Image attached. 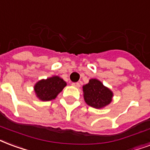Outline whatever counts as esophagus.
Wrapping results in <instances>:
<instances>
[{"instance_id": "1", "label": "esophagus", "mask_w": 150, "mask_h": 150, "mask_svg": "<svg viewBox=\"0 0 150 150\" xmlns=\"http://www.w3.org/2000/svg\"><path fill=\"white\" fill-rule=\"evenodd\" d=\"M71 85L73 86H75V87H77V88H79V87L80 86V84H79V83H72Z\"/></svg>"}]
</instances>
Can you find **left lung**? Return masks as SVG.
Returning a JSON list of instances; mask_svg holds the SVG:
<instances>
[{"instance_id":"1","label":"left lung","mask_w":150,"mask_h":150,"mask_svg":"<svg viewBox=\"0 0 150 150\" xmlns=\"http://www.w3.org/2000/svg\"><path fill=\"white\" fill-rule=\"evenodd\" d=\"M85 103L95 109H102L112 102L113 91L104 86L97 79H91L88 83L83 86Z\"/></svg>"}]
</instances>
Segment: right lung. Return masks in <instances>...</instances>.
Masks as SVG:
<instances>
[{
	"label": "right lung",
	"instance_id": "right-lung-1",
	"mask_svg": "<svg viewBox=\"0 0 150 150\" xmlns=\"http://www.w3.org/2000/svg\"><path fill=\"white\" fill-rule=\"evenodd\" d=\"M67 86V83L58 75L41 79L34 85L35 96L40 101H51L55 99Z\"/></svg>",
	"mask_w": 150,
	"mask_h": 150
}]
</instances>
